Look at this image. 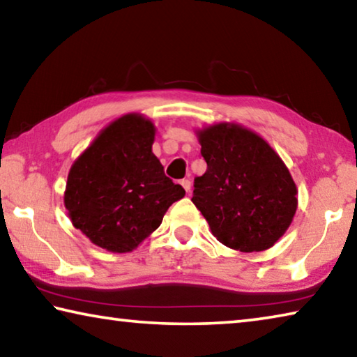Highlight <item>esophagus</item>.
<instances>
[{
  "label": "esophagus",
  "instance_id": "obj_1",
  "mask_svg": "<svg viewBox=\"0 0 357 357\" xmlns=\"http://www.w3.org/2000/svg\"><path fill=\"white\" fill-rule=\"evenodd\" d=\"M181 185L184 187L187 193L190 192V187H192V184H190V179H183V181H181Z\"/></svg>",
  "mask_w": 357,
  "mask_h": 357
}]
</instances>
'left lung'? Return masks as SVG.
I'll use <instances>...</instances> for the list:
<instances>
[{"instance_id": "obj_1", "label": "left lung", "mask_w": 357, "mask_h": 357, "mask_svg": "<svg viewBox=\"0 0 357 357\" xmlns=\"http://www.w3.org/2000/svg\"><path fill=\"white\" fill-rule=\"evenodd\" d=\"M208 168L193 179L192 202L219 243L263 252L287 233L298 209V187L285 162L257 132L236 123L195 130Z\"/></svg>"}]
</instances>
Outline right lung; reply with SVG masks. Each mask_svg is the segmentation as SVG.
Listing matches in <instances>:
<instances>
[{
	"label": "right lung",
	"mask_w": 357,
	"mask_h": 357,
	"mask_svg": "<svg viewBox=\"0 0 357 357\" xmlns=\"http://www.w3.org/2000/svg\"><path fill=\"white\" fill-rule=\"evenodd\" d=\"M155 126L128 113L102 129L72 164L64 206L77 229L113 253L137 249L185 195L153 153Z\"/></svg>",
	"instance_id": "right-lung-1"
}]
</instances>
